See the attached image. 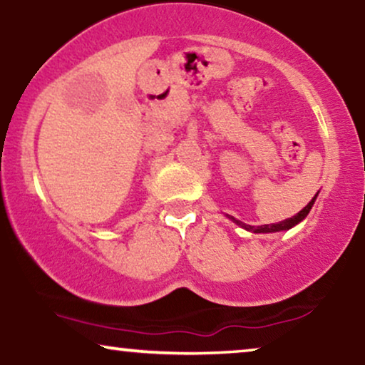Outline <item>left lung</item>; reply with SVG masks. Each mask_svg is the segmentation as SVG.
<instances>
[{"label":"left lung","instance_id":"1","mask_svg":"<svg viewBox=\"0 0 365 365\" xmlns=\"http://www.w3.org/2000/svg\"><path fill=\"white\" fill-rule=\"evenodd\" d=\"M314 200H316V195H314V199L311 200V202L307 204V206H305V207L302 209V211L297 212L295 216L288 217V220L279 221V223H271V225H262V226H250V225H245V223H242V221L235 220V217H232V220L235 221L237 225H240L242 228L249 230V232H254V233H274V232H282V230H290L292 226H295L297 223H300V221H302L304 217L309 215V211H311V209H312Z\"/></svg>","mask_w":365,"mask_h":365}]
</instances>
